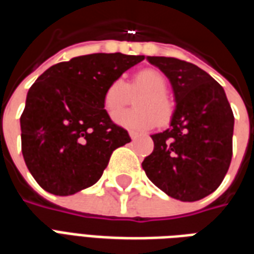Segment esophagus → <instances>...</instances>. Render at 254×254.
I'll use <instances>...</instances> for the list:
<instances>
[{
	"label": "esophagus",
	"mask_w": 254,
	"mask_h": 254,
	"mask_svg": "<svg viewBox=\"0 0 254 254\" xmlns=\"http://www.w3.org/2000/svg\"><path fill=\"white\" fill-rule=\"evenodd\" d=\"M129 136H130V138H132V140H136V138L138 137V133L129 132Z\"/></svg>",
	"instance_id": "obj_1"
}]
</instances>
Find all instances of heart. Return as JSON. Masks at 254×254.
<instances>
[{"instance_id":"obj_1","label":"heart","mask_w":254,"mask_h":254,"mask_svg":"<svg viewBox=\"0 0 254 254\" xmlns=\"http://www.w3.org/2000/svg\"><path fill=\"white\" fill-rule=\"evenodd\" d=\"M141 92L143 94L141 93ZM141 93L135 105L137 111H124L114 117L117 125L144 132L158 124H166L170 120L173 106L167 99V80L158 70L147 69L134 74L132 83L127 85L122 78H116L109 84L103 94V107L109 116L121 110L130 99V94Z\"/></svg>"}]
</instances>
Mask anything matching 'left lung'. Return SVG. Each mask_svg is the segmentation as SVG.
Returning <instances> with one entry per match:
<instances>
[{
  "mask_svg": "<svg viewBox=\"0 0 254 254\" xmlns=\"http://www.w3.org/2000/svg\"><path fill=\"white\" fill-rule=\"evenodd\" d=\"M170 80L176 110L170 127L152 134L141 163L149 180L173 198L197 201L218 189L233 155L234 116L223 87L196 65L147 57Z\"/></svg>",
  "mask_w": 254,
  "mask_h": 254,
  "instance_id": "8db88e82",
  "label": "left lung"
}]
</instances>
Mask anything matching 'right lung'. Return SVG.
<instances>
[{
	"label": "right lung",
	"mask_w": 254,
	"mask_h": 254,
	"mask_svg": "<svg viewBox=\"0 0 254 254\" xmlns=\"http://www.w3.org/2000/svg\"><path fill=\"white\" fill-rule=\"evenodd\" d=\"M144 56L98 53L53 65L27 94L20 118L21 152L35 181L69 196L99 181L113 151L130 141L111 121L103 94Z\"/></svg>",
	"instance_id": "add662e5"
}]
</instances>
